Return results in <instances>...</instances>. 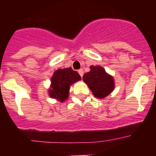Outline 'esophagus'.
Here are the masks:
<instances>
[{"label":"esophagus","instance_id":"obj_1","mask_svg":"<svg viewBox=\"0 0 156 156\" xmlns=\"http://www.w3.org/2000/svg\"><path fill=\"white\" fill-rule=\"evenodd\" d=\"M78 73H79L80 76L82 77L83 75V70L82 69H79V71H78Z\"/></svg>","mask_w":156,"mask_h":156}]
</instances>
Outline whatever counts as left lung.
<instances>
[{
  "label": "left lung",
  "instance_id": "obj_1",
  "mask_svg": "<svg viewBox=\"0 0 156 156\" xmlns=\"http://www.w3.org/2000/svg\"><path fill=\"white\" fill-rule=\"evenodd\" d=\"M90 69V72L83 75V80L87 84L95 97L104 98L114 90L113 77L107 73L101 66H91Z\"/></svg>",
  "mask_w": 156,
  "mask_h": 156
}]
</instances>
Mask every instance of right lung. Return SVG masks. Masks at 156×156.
Masks as SVG:
<instances>
[{"label": "right lung", "mask_w": 156, "mask_h": 156, "mask_svg": "<svg viewBox=\"0 0 156 156\" xmlns=\"http://www.w3.org/2000/svg\"><path fill=\"white\" fill-rule=\"evenodd\" d=\"M80 80L79 73L70 67L56 70L51 80V88L48 90L49 96L63 102L68 98L70 86Z\"/></svg>", "instance_id": "obj_1"}]
</instances>
